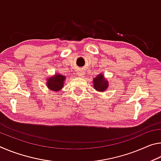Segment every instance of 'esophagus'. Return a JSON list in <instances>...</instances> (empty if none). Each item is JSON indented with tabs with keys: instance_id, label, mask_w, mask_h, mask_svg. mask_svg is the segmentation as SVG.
Wrapping results in <instances>:
<instances>
[{
	"instance_id": "obj_1",
	"label": "esophagus",
	"mask_w": 161,
	"mask_h": 161,
	"mask_svg": "<svg viewBox=\"0 0 161 161\" xmlns=\"http://www.w3.org/2000/svg\"><path fill=\"white\" fill-rule=\"evenodd\" d=\"M77 74H78L79 77H83L84 75V71H82V70H80V71H79V72H77Z\"/></svg>"
}]
</instances>
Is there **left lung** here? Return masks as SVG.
Segmentation results:
<instances>
[{
  "label": "left lung",
  "instance_id": "8db88e82",
  "mask_svg": "<svg viewBox=\"0 0 161 161\" xmlns=\"http://www.w3.org/2000/svg\"><path fill=\"white\" fill-rule=\"evenodd\" d=\"M108 81L103 74L98 75L93 80L94 89L97 92H104L108 87Z\"/></svg>",
  "mask_w": 161,
  "mask_h": 161
}]
</instances>
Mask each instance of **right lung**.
I'll use <instances>...</instances> for the list:
<instances>
[{
    "label": "right lung",
    "mask_w": 161,
    "mask_h": 161,
    "mask_svg": "<svg viewBox=\"0 0 161 161\" xmlns=\"http://www.w3.org/2000/svg\"><path fill=\"white\" fill-rule=\"evenodd\" d=\"M46 80H47L46 85H47V88L50 91L57 92L63 88L64 81L66 80V76L57 73L51 77H47Z\"/></svg>",
    "instance_id": "obj_1"
}]
</instances>
